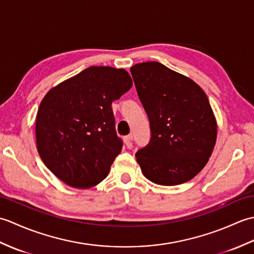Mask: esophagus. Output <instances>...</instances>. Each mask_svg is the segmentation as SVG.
<instances>
[{"instance_id": "obj_1", "label": "esophagus", "mask_w": 254, "mask_h": 254, "mask_svg": "<svg viewBox=\"0 0 254 254\" xmlns=\"http://www.w3.org/2000/svg\"><path fill=\"white\" fill-rule=\"evenodd\" d=\"M132 141H133V135H132V134H130V135H127V136L124 137V143H126V146L127 148H132V146H133Z\"/></svg>"}]
</instances>
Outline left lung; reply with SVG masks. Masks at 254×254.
<instances>
[{"label":"left lung","instance_id":"obj_1","mask_svg":"<svg viewBox=\"0 0 254 254\" xmlns=\"http://www.w3.org/2000/svg\"><path fill=\"white\" fill-rule=\"evenodd\" d=\"M131 74L150 127L148 144L135 154L143 175L160 186L191 180L216 142L207 96L192 79L158 62L135 64Z\"/></svg>","mask_w":254,"mask_h":254}]
</instances>
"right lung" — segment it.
I'll list each match as a JSON object with an SVG mask.
<instances>
[{"mask_svg": "<svg viewBox=\"0 0 254 254\" xmlns=\"http://www.w3.org/2000/svg\"><path fill=\"white\" fill-rule=\"evenodd\" d=\"M132 87L123 68L90 66L48 91L37 113V149L64 183L86 189L109 174L121 153L112 101Z\"/></svg>", "mask_w": 254, "mask_h": 254, "instance_id": "add662e5", "label": "right lung"}]
</instances>
